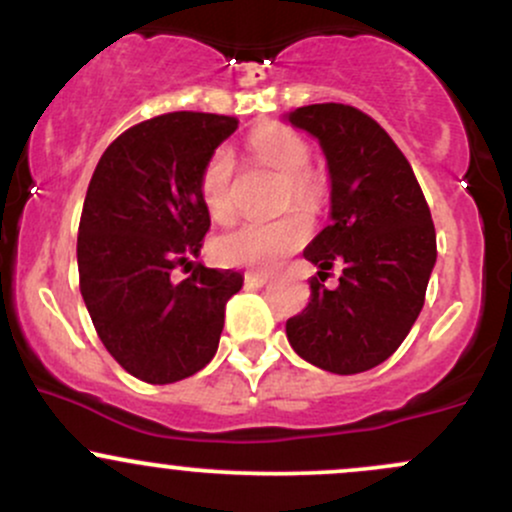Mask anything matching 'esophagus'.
<instances>
[{"mask_svg":"<svg viewBox=\"0 0 512 512\" xmlns=\"http://www.w3.org/2000/svg\"><path fill=\"white\" fill-rule=\"evenodd\" d=\"M269 281H272V276H267V274H260V272H248V274H245V284L255 286V289H260V286H267Z\"/></svg>","mask_w":512,"mask_h":512,"instance_id":"obj_1","label":"esophagus"}]
</instances>
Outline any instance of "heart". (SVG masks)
Returning <instances> with one entry per match:
<instances>
[{
  "instance_id": "obj_1",
  "label": "heart",
  "mask_w": 512,
  "mask_h": 512,
  "mask_svg": "<svg viewBox=\"0 0 512 512\" xmlns=\"http://www.w3.org/2000/svg\"><path fill=\"white\" fill-rule=\"evenodd\" d=\"M257 161L286 178V207L296 204L303 211L320 207L322 182L308 173L310 146L298 132L284 125H262L248 137ZM233 151L221 146L204 163L199 175V197L211 219L228 221L233 216ZM308 221L289 214L276 221H248L216 238L214 255L226 267L274 269L286 255L296 252L308 238Z\"/></svg>"
}]
</instances>
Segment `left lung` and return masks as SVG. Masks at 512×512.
I'll use <instances>...</instances> for the list:
<instances>
[{"label": "left lung", "mask_w": 512, "mask_h": 512, "mask_svg": "<svg viewBox=\"0 0 512 512\" xmlns=\"http://www.w3.org/2000/svg\"><path fill=\"white\" fill-rule=\"evenodd\" d=\"M317 139L330 173V226L303 257L325 276L342 264L337 289L310 284V303L286 320L298 356L337 375L387 361L424 308L436 264L431 211L390 134L342 103H317L284 115Z\"/></svg>", "instance_id": "1"}]
</instances>
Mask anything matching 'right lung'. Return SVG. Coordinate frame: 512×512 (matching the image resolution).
<instances>
[{
    "label": "right lung",
    "mask_w": 512,
    "mask_h": 512,
    "mask_svg": "<svg viewBox=\"0 0 512 512\" xmlns=\"http://www.w3.org/2000/svg\"><path fill=\"white\" fill-rule=\"evenodd\" d=\"M238 120L168 113L129 127L98 161L81 211L76 260L98 337L134 378L168 385L214 358L223 313L243 274L197 264L209 211L199 197L204 163Z\"/></svg>",
    "instance_id": "right-lung-1"
}]
</instances>
